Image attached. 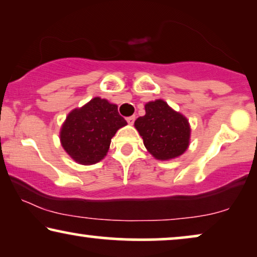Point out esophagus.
<instances>
[{
  "label": "esophagus",
  "instance_id": "1",
  "mask_svg": "<svg viewBox=\"0 0 257 257\" xmlns=\"http://www.w3.org/2000/svg\"><path fill=\"white\" fill-rule=\"evenodd\" d=\"M135 116H129V117H127V122L129 124H133L134 122H135Z\"/></svg>",
  "mask_w": 257,
  "mask_h": 257
}]
</instances>
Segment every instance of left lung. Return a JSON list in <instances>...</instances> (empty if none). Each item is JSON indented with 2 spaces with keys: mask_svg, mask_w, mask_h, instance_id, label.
<instances>
[{
  "mask_svg": "<svg viewBox=\"0 0 257 257\" xmlns=\"http://www.w3.org/2000/svg\"><path fill=\"white\" fill-rule=\"evenodd\" d=\"M135 127L148 151L157 160L178 157L189 147V121L163 100L148 102L146 115L137 118Z\"/></svg>",
  "mask_w": 257,
  "mask_h": 257,
  "instance_id": "left-lung-1",
  "label": "left lung"
}]
</instances>
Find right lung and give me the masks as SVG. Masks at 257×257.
<instances>
[{
  "mask_svg": "<svg viewBox=\"0 0 257 257\" xmlns=\"http://www.w3.org/2000/svg\"><path fill=\"white\" fill-rule=\"evenodd\" d=\"M125 124L116 104L94 97L68 114L60 132L61 146L78 163L95 164L106 156L117 129Z\"/></svg>",
  "mask_w": 257,
  "mask_h": 257,
  "instance_id": "right-lung-1",
  "label": "right lung"
}]
</instances>
